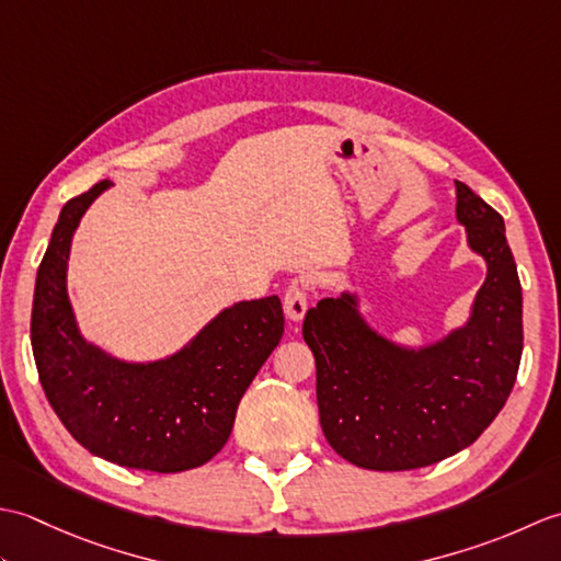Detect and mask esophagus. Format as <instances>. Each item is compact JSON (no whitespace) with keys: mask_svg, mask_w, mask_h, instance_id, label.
I'll list each match as a JSON object with an SVG mask.
<instances>
[{"mask_svg":"<svg viewBox=\"0 0 561 561\" xmlns=\"http://www.w3.org/2000/svg\"><path fill=\"white\" fill-rule=\"evenodd\" d=\"M308 308V284L304 279H294L284 291V313L289 320H301Z\"/></svg>","mask_w":561,"mask_h":561,"instance_id":"obj_1","label":"esophagus"}]
</instances>
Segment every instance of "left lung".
I'll use <instances>...</instances> for the list:
<instances>
[{
	"mask_svg": "<svg viewBox=\"0 0 561 561\" xmlns=\"http://www.w3.org/2000/svg\"><path fill=\"white\" fill-rule=\"evenodd\" d=\"M456 214L486 279L468 325L420 352L396 347L359 318L350 294L308 308L316 396L328 444L366 470H416L480 438L516 383L523 296L502 214L456 181Z\"/></svg>",
	"mask_w": 561,
	"mask_h": 561,
	"instance_id": "left-lung-1",
	"label": "left lung"
}]
</instances>
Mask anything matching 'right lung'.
<instances>
[{
  "mask_svg": "<svg viewBox=\"0 0 561 561\" xmlns=\"http://www.w3.org/2000/svg\"><path fill=\"white\" fill-rule=\"evenodd\" d=\"M111 181L59 211L35 279L31 344L47 402L93 456L123 468L183 472L211 460L231 436L238 402L284 332L279 296L226 308L183 352L127 364L79 335L67 299L71 233Z\"/></svg>",
  "mask_w": 561,
  "mask_h": 561,
  "instance_id": "obj_1",
  "label": "right lung"
}]
</instances>
